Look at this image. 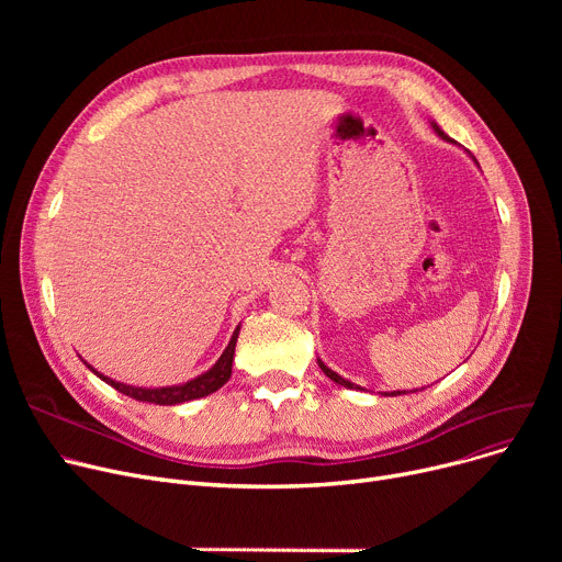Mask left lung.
I'll list each match as a JSON object with an SVG mask.
<instances>
[{"instance_id":"left-lung-1","label":"left lung","mask_w":562,"mask_h":562,"mask_svg":"<svg viewBox=\"0 0 562 562\" xmlns=\"http://www.w3.org/2000/svg\"><path fill=\"white\" fill-rule=\"evenodd\" d=\"M432 130H435V132H437V134H439L441 138H447V140H449V136H447L445 132H441V130H439V127H437L435 123H432ZM318 367H321V371H323V373H326V375H328L330 380H335V382H337V385H344V387H348V390H360L358 385H352V382H348V380H344L341 375H337V373H335L333 369H328V367H326V364H323L321 360H318ZM398 394H405V392H392V394H385V396H398Z\"/></svg>"}]
</instances>
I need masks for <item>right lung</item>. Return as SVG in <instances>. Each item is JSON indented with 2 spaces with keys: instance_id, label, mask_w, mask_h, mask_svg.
I'll return each mask as SVG.
<instances>
[{
  "instance_id": "obj_1",
  "label": "right lung",
  "mask_w": 562,
  "mask_h": 562,
  "mask_svg": "<svg viewBox=\"0 0 562 562\" xmlns=\"http://www.w3.org/2000/svg\"><path fill=\"white\" fill-rule=\"evenodd\" d=\"M236 337H239V328L234 330L227 348L223 350V356L218 358V362L198 378L184 382V385H175V387H159V390H145V387H132V385H123V382H115L111 378H104L102 373H98L93 367L91 369L95 375H100L104 382L113 390H117L121 394L143 401V403H155V405H177V403H187L193 398H202L206 394H214L216 390H221L225 382L232 375V360H234V346H236Z\"/></svg>"
}]
</instances>
